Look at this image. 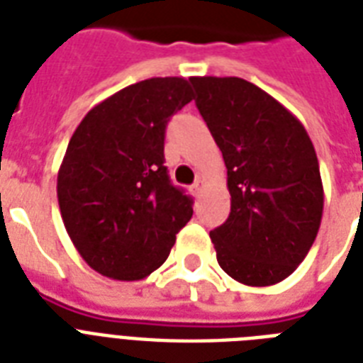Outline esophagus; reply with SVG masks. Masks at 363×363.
Masks as SVG:
<instances>
[{
	"label": "esophagus",
	"instance_id": "34e87169",
	"mask_svg": "<svg viewBox=\"0 0 363 363\" xmlns=\"http://www.w3.org/2000/svg\"><path fill=\"white\" fill-rule=\"evenodd\" d=\"M192 190H194V194H196V196H201V194H203V190H205V182L201 181V179H198V181L194 182Z\"/></svg>",
	"mask_w": 363,
	"mask_h": 363
}]
</instances>
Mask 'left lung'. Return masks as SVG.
<instances>
[{
    "label": "left lung",
    "instance_id": "obj_1",
    "mask_svg": "<svg viewBox=\"0 0 363 363\" xmlns=\"http://www.w3.org/2000/svg\"><path fill=\"white\" fill-rule=\"evenodd\" d=\"M199 113L222 150L232 209L211 232L216 259L247 286H271L313 247L324 209L315 147L303 124L239 77H190Z\"/></svg>",
    "mask_w": 363,
    "mask_h": 363
}]
</instances>
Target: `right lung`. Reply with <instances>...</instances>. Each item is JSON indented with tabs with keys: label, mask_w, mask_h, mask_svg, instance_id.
I'll return each instance as SVG.
<instances>
[{
	"label": "right lung",
	"mask_w": 363,
	"mask_h": 363,
	"mask_svg": "<svg viewBox=\"0 0 363 363\" xmlns=\"http://www.w3.org/2000/svg\"><path fill=\"white\" fill-rule=\"evenodd\" d=\"M194 99L182 77H154L88 111L58 171L71 241L94 271L141 281L164 264L192 218V199L164 165L165 125Z\"/></svg>",
	"instance_id": "right-lung-1"
}]
</instances>
